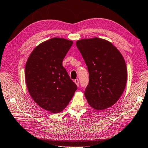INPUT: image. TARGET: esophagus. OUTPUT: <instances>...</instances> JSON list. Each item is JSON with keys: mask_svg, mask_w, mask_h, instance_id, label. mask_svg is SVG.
<instances>
[{"mask_svg": "<svg viewBox=\"0 0 148 148\" xmlns=\"http://www.w3.org/2000/svg\"><path fill=\"white\" fill-rule=\"evenodd\" d=\"M74 82L75 83V84H76L77 87H79V79H77L74 80Z\"/></svg>", "mask_w": 148, "mask_h": 148, "instance_id": "1", "label": "esophagus"}]
</instances>
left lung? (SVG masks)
<instances>
[{"mask_svg": "<svg viewBox=\"0 0 148 148\" xmlns=\"http://www.w3.org/2000/svg\"><path fill=\"white\" fill-rule=\"evenodd\" d=\"M89 74L84 94L93 108L103 110L115 104L125 90L127 70L123 56L110 42L99 38L76 42Z\"/></svg>", "mask_w": 148, "mask_h": 148, "instance_id": "8db88e82", "label": "left lung"}]
</instances>
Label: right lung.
Wrapping results in <instances>:
<instances>
[{
  "label": "right lung",
  "mask_w": 148,
  "mask_h": 148,
  "mask_svg": "<svg viewBox=\"0 0 148 148\" xmlns=\"http://www.w3.org/2000/svg\"><path fill=\"white\" fill-rule=\"evenodd\" d=\"M73 41L53 38L40 44L25 66V80L29 95L40 107L51 113L62 111L77 87L62 62Z\"/></svg>",
  "instance_id": "add662e5"
}]
</instances>
